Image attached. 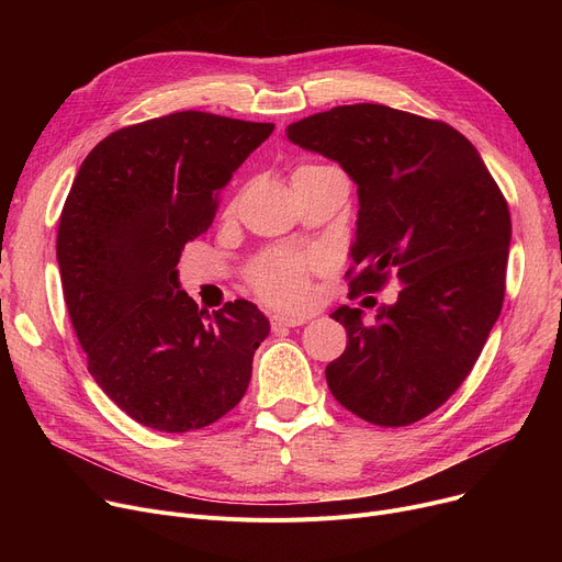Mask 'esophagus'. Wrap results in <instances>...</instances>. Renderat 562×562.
<instances>
[{
	"label": "esophagus",
	"mask_w": 562,
	"mask_h": 562,
	"mask_svg": "<svg viewBox=\"0 0 562 562\" xmlns=\"http://www.w3.org/2000/svg\"><path fill=\"white\" fill-rule=\"evenodd\" d=\"M303 323H307V318H301V316H282V314H273L271 316V328L278 333V330H284V328H299L303 326Z\"/></svg>",
	"instance_id": "1"
}]
</instances>
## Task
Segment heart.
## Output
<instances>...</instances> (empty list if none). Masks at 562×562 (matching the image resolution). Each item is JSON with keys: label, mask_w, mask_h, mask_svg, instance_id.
<instances>
[{"label": "heart", "mask_w": 562, "mask_h": 562, "mask_svg": "<svg viewBox=\"0 0 562 562\" xmlns=\"http://www.w3.org/2000/svg\"><path fill=\"white\" fill-rule=\"evenodd\" d=\"M316 166H301L296 172ZM293 172V175H296ZM321 259L293 250H269L248 266V286L257 296L280 310H303L310 303V280Z\"/></svg>", "instance_id": "b5f03b06"}]
</instances>
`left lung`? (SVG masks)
Segmentation results:
<instances>
[{
  "mask_svg": "<svg viewBox=\"0 0 562 562\" xmlns=\"http://www.w3.org/2000/svg\"><path fill=\"white\" fill-rule=\"evenodd\" d=\"M289 140L358 184L352 291L403 284L373 326L339 307L348 333L326 367L333 396L360 419L401 428L445 405L474 369L506 296L510 212L481 155L441 121L348 104L289 125Z\"/></svg>",
  "mask_w": 562,
  "mask_h": 562,
  "instance_id": "left-lung-1",
  "label": "left lung"
}]
</instances>
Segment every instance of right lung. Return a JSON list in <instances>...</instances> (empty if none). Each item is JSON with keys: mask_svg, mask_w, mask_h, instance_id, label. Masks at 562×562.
I'll list each match as a JSON object with an SVG mask.
<instances>
[{"mask_svg": "<svg viewBox=\"0 0 562 562\" xmlns=\"http://www.w3.org/2000/svg\"><path fill=\"white\" fill-rule=\"evenodd\" d=\"M273 130L177 111L109 134L75 177L56 234L64 299L88 371L140 426L200 430L248 390L269 321L248 301L198 310L177 261Z\"/></svg>", "mask_w": 562, "mask_h": 562, "instance_id": "1", "label": "right lung"}]
</instances>
